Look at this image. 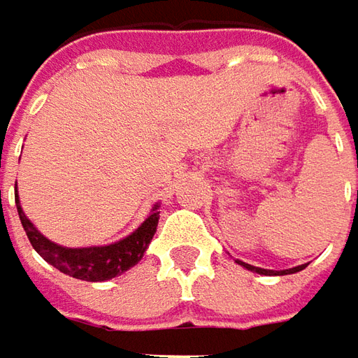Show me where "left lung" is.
Wrapping results in <instances>:
<instances>
[{
  "label": "left lung",
  "instance_id": "1",
  "mask_svg": "<svg viewBox=\"0 0 358 358\" xmlns=\"http://www.w3.org/2000/svg\"><path fill=\"white\" fill-rule=\"evenodd\" d=\"M236 264H241L242 268L250 270V272H256L260 275H287V274H296V272H301L308 264H301V266H296V268H289V270H266V268H258V266H252V264L242 262V260H234Z\"/></svg>",
  "mask_w": 358,
  "mask_h": 358
}]
</instances>
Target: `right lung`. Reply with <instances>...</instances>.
<instances>
[{
    "instance_id": "right-lung-1",
    "label": "right lung",
    "mask_w": 358,
    "mask_h": 358,
    "mask_svg": "<svg viewBox=\"0 0 358 358\" xmlns=\"http://www.w3.org/2000/svg\"><path fill=\"white\" fill-rule=\"evenodd\" d=\"M15 205L21 224L27 232L29 242L41 258L50 266H55L62 274L73 275L76 280H84V282H106L134 268L143 258L159 222V203H155L148 218L126 238L104 244V246L69 248V246H61L57 242L49 241L35 229V224L29 220L21 208L19 195H17V183Z\"/></svg>"
}]
</instances>
